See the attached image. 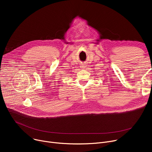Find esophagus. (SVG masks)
Returning <instances> with one entry per match:
<instances>
[{"instance_id":"esophagus-1","label":"esophagus","mask_w":152,"mask_h":152,"mask_svg":"<svg viewBox=\"0 0 152 152\" xmlns=\"http://www.w3.org/2000/svg\"><path fill=\"white\" fill-rule=\"evenodd\" d=\"M86 63H81V68L82 69H85V68H86Z\"/></svg>"}]
</instances>
